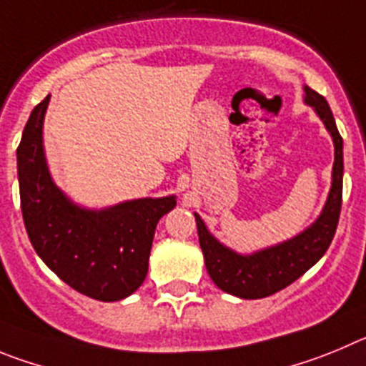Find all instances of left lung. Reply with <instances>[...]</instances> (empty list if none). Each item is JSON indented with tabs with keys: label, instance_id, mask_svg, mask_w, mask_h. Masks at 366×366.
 Listing matches in <instances>:
<instances>
[{
	"label": "left lung",
	"instance_id": "obj_1",
	"mask_svg": "<svg viewBox=\"0 0 366 366\" xmlns=\"http://www.w3.org/2000/svg\"><path fill=\"white\" fill-rule=\"evenodd\" d=\"M305 102L312 105L322 124L334 138L335 160L332 173V187L322 213L310 228L282 244L257 252L253 255H237L222 246L207 232L202 219L195 213L199 242L209 277L228 294L242 299H262L277 294L297 281L327 253L335 235L343 202V138L335 126L330 105L314 89L305 87Z\"/></svg>",
	"mask_w": 366,
	"mask_h": 366
}]
</instances>
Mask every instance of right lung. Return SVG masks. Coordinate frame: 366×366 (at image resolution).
Segmentation results:
<instances>
[{"mask_svg":"<svg viewBox=\"0 0 366 366\" xmlns=\"http://www.w3.org/2000/svg\"><path fill=\"white\" fill-rule=\"evenodd\" d=\"M49 98L32 109L18 146L25 229L41 261L71 288L97 301H120L146 279L154 228L177 200L138 199L102 212L72 204L45 164L41 133Z\"/></svg>","mask_w":366,"mask_h":366,"instance_id":"add662e5","label":"right lung"}]
</instances>
